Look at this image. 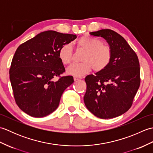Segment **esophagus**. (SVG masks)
I'll return each mask as SVG.
<instances>
[{
  "instance_id": "34e87169",
  "label": "esophagus",
  "mask_w": 153,
  "mask_h": 153,
  "mask_svg": "<svg viewBox=\"0 0 153 153\" xmlns=\"http://www.w3.org/2000/svg\"><path fill=\"white\" fill-rule=\"evenodd\" d=\"M82 79V77H78V76H74V81H77V80H79V79Z\"/></svg>"
}]
</instances>
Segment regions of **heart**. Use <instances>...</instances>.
<instances>
[{"label": "heart", "mask_w": 153, "mask_h": 153, "mask_svg": "<svg viewBox=\"0 0 153 153\" xmlns=\"http://www.w3.org/2000/svg\"><path fill=\"white\" fill-rule=\"evenodd\" d=\"M77 50L84 51L82 57V62L72 64L68 68L67 72L74 76H81L91 70L96 72L105 70L112 58V48L108 45L104 44L100 39L89 35H84L76 43ZM73 56L70 44H65L58 51V57L64 65L69 64Z\"/></svg>", "instance_id": "heart-1"}]
</instances>
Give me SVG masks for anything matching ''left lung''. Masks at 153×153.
<instances>
[{"label":"left lung","instance_id":"8db88e82","mask_svg":"<svg viewBox=\"0 0 153 153\" xmlns=\"http://www.w3.org/2000/svg\"><path fill=\"white\" fill-rule=\"evenodd\" d=\"M90 35L105 39L112 48V58L105 70L85 77L84 102L98 118H115L131 108L140 86L138 57L124 38L114 31L106 29Z\"/></svg>","mask_w":153,"mask_h":153}]
</instances>
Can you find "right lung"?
<instances>
[{
  "label": "right lung",
  "mask_w": 153,
  "mask_h": 153,
  "mask_svg": "<svg viewBox=\"0 0 153 153\" xmlns=\"http://www.w3.org/2000/svg\"><path fill=\"white\" fill-rule=\"evenodd\" d=\"M76 37L47 31L18 47L9 73L16 103L22 111L42 118L58 108L64 90L74 82L72 76H61L65 68L58 51Z\"/></svg>",
  "instance_id": "add662e5"
}]
</instances>
